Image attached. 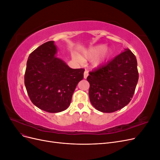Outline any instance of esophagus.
<instances>
[{
    "instance_id": "esophagus-1",
    "label": "esophagus",
    "mask_w": 160,
    "mask_h": 160,
    "mask_svg": "<svg viewBox=\"0 0 160 160\" xmlns=\"http://www.w3.org/2000/svg\"><path fill=\"white\" fill-rule=\"evenodd\" d=\"M89 75V72H88V71H87V70H85V72H84V78L85 79H86L87 77H88V76Z\"/></svg>"
}]
</instances>
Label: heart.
<instances>
[{
	"instance_id": "heart-1",
	"label": "heart",
	"mask_w": 160,
	"mask_h": 160,
	"mask_svg": "<svg viewBox=\"0 0 160 160\" xmlns=\"http://www.w3.org/2000/svg\"><path fill=\"white\" fill-rule=\"evenodd\" d=\"M104 49H105V46L103 45H99L95 46L93 47H91L89 49L83 52V58L84 59H89V60L93 59H94V58L98 57L100 54V53L102 52ZM106 52H107V50L105 49V51H103V55L101 57H99V58H98V59H96L93 61L94 66H95V67L99 66L101 63V62L104 61L105 55H106ZM75 58L77 60L82 61V59L79 56H75Z\"/></svg>"
}]
</instances>
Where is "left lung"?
I'll use <instances>...</instances> for the list:
<instances>
[{
  "label": "left lung",
  "mask_w": 160,
  "mask_h": 160,
  "mask_svg": "<svg viewBox=\"0 0 160 160\" xmlns=\"http://www.w3.org/2000/svg\"><path fill=\"white\" fill-rule=\"evenodd\" d=\"M139 79L136 57L129 49L116 56L93 71L89 83V99L93 107L103 113H112L132 100Z\"/></svg>",
  "instance_id": "1"
}]
</instances>
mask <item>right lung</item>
Wrapping results in <instances>:
<instances>
[{
	"label": "right lung",
	"mask_w": 160,
	"mask_h": 160,
	"mask_svg": "<svg viewBox=\"0 0 160 160\" xmlns=\"http://www.w3.org/2000/svg\"><path fill=\"white\" fill-rule=\"evenodd\" d=\"M57 50L52 41L37 48L28 58L25 74V85L32 103L49 113L68 108L85 71L70 68L56 57Z\"/></svg>",
	"instance_id": "obj_1"
}]
</instances>
